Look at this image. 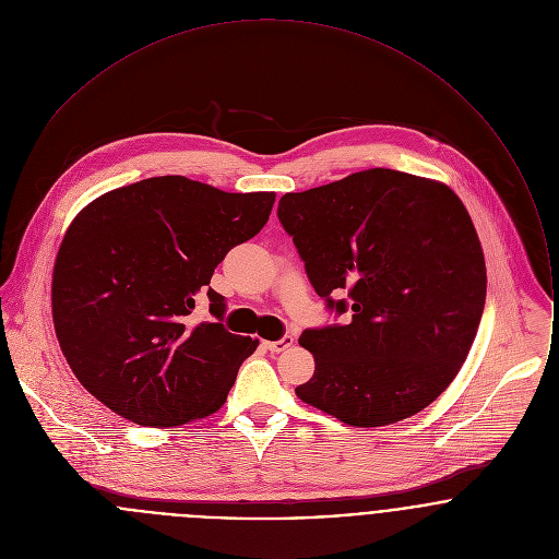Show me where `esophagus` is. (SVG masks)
<instances>
[{"label":"esophagus","instance_id":"obj_1","mask_svg":"<svg viewBox=\"0 0 559 559\" xmlns=\"http://www.w3.org/2000/svg\"><path fill=\"white\" fill-rule=\"evenodd\" d=\"M293 342H295L293 335H284V337L275 340V342H264V346H266L271 353H284L286 348L293 346Z\"/></svg>","mask_w":559,"mask_h":559}]
</instances>
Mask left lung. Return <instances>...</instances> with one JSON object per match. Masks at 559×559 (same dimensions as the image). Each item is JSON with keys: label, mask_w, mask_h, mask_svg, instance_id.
Segmentation results:
<instances>
[{"label": "left lung", "mask_w": 559, "mask_h": 559, "mask_svg": "<svg viewBox=\"0 0 559 559\" xmlns=\"http://www.w3.org/2000/svg\"><path fill=\"white\" fill-rule=\"evenodd\" d=\"M277 217L326 310L306 329L314 377L297 396L344 424L388 426L426 408L465 364L486 266L465 204L443 182L374 167L280 200ZM344 289L346 300H333Z\"/></svg>", "instance_id": "obj_1"}]
</instances>
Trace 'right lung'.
I'll list each match as a JSON object with an SVG mask.
<instances>
[{
    "mask_svg": "<svg viewBox=\"0 0 559 559\" xmlns=\"http://www.w3.org/2000/svg\"><path fill=\"white\" fill-rule=\"evenodd\" d=\"M275 193H226L155 176L87 204L60 245L51 310L81 385L140 426H180L215 413L258 340L224 326L217 264L269 222ZM206 292L218 320L188 319Z\"/></svg>",
    "mask_w": 559,
    "mask_h": 559,
    "instance_id": "obj_1",
    "label": "right lung"
}]
</instances>
